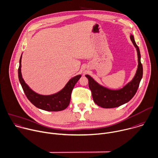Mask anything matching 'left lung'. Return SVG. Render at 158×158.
<instances>
[{"instance_id":"1","label":"left lung","mask_w":158,"mask_h":158,"mask_svg":"<svg viewBox=\"0 0 158 158\" xmlns=\"http://www.w3.org/2000/svg\"><path fill=\"white\" fill-rule=\"evenodd\" d=\"M130 39L137 50L138 66L135 77L130 83L121 89L112 90L100 85L89 75H85L88 79L89 88L94 102L102 108H116L127 103L135 96L138 90L143 77V65L141 63L139 49L135 41L134 37L131 35Z\"/></svg>"}]
</instances>
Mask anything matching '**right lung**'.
Wrapping results in <instances>:
<instances>
[{
  "instance_id": "obj_1",
  "label": "right lung",
  "mask_w": 158,
  "mask_h": 158,
  "mask_svg": "<svg viewBox=\"0 0 158 158\" xmlns=\"http://www.w3.org/2000/svg\"><path fill=\"white\" fill-rule=\"evenodd\" d=\"M21 59L22 55L19 61L18 76L28 100L37 108L45 111H58L67 108L70 102L71 94L74 86L80 78L81 75H77L70 79L65 86L59 92L52 95H42L31 90L24 81L21 73Z\"/></svg>"
}]
</instances>
